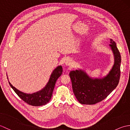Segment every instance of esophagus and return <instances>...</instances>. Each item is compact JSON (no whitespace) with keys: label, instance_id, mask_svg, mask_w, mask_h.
<instances>
[{"label":"esophagus","instance_id":"obj_1","mask_svg":"<svg viewBox=\"0 0 130 130\" xmlns=\"http://www.w3.org/2000/svg\"><path fill=\"white\" fill-rule=\"evenodd\" d=\"M65 62L67 65H71L73 63V60L70 59V58H69V59H66Z\"/></svg>","mask_w":130,"mask_h":130}]
</instances>
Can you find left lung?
Segmentation results:
<instances>
[{"instance_id": "left-lung-1", "label": "left lung", "mask_w": 130, "mask_h": 130, "mask_svg": "<svg viewBox=\"0 0 130 130\" xmlns=\"http://www.w3.org/2000/svg\"><path fill=\"white\" fill-rule=\"evenodd\" d=\"M110 46L115 56V64L108 75L102 79H92L82 70L71 71L69 74L74 95L80 103L94 104L102 101L117 87L121 70V55L112 40Z\"/></svg>"}]
</instances>
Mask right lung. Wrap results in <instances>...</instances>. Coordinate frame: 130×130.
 Segmentation results:
<instances>
[{
  "label": "right lung",
  "instance_id": "right-lung-1",
  "mask_svg": "<svg viewBox=\"0 0 130 130\" xmlns=\"http://www.w3.org/2000/svg\"><path fill=\"white\" fill-rule=\"evenodd\" d=\"M62 67L59 66L52 73L46 86L42 90L32 94H26L21 92L14 87L10 82H9V84L19 97H20L26 103L33 106H41L45 105L50 101L55 83L57 79L62 74Z\"/></svg>",
  "mask_w": 130,
  "mask_h": 130
}]
</instances>
